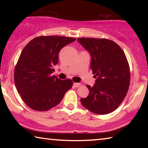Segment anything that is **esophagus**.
<instances>
[{
	"label": "esophagus",
	"mask_w": 148,
	"mask_h": 148,
	"mask_svg": "<svg viewBox=\"0 0 148 148\" xmlns=\"http://www.w3.org/2000/svg\"><path fill=\"white\" fill-rule=\"evenodd\" d=\"M80 86H81V84L80 83H74V86L75 87H79Z\"/></svg>",
	"instance_id": "1"
}]
</instances>
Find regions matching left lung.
Listing matches in <instances>:
<instances>
[{"mask_svg":"<svg viewBox=\"0 0 148 148\" xmlns=\"http://www.w3.org/2000/svg\"><path fill=\"white\" fill-rule=\"evenodd\" d=\"M77 42L91 55L90 67L95 84L87 86L89 93L81 99L83 106L92 113L114 112L123 101L130 84V70L123 51L108 39L79 38Z\"/></svg>","mask_w":148,"mask_h":148,"instance_id":"left-lung-1","label":"left lung"}]
</instances>
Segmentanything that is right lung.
Instances as JSON below:
<instances>
[{"label": "right lung", "instance_id": "add662e5", "mask_svg": "<svg viewBox=\"0 0 148 148\" xmlns=\"http://www.w3.org/2000/svg\"><path fill=\"white\" fill-rule=\"evenodd\" d=\"M76 38L65 36H39L30 41L21 51L14 71L18 93L27 106L46 111L60 103L72 87L71 79L52 76L62 47Z\"/></svg>", "mask_w": 148, "mask_h": 148}]
</instances>
